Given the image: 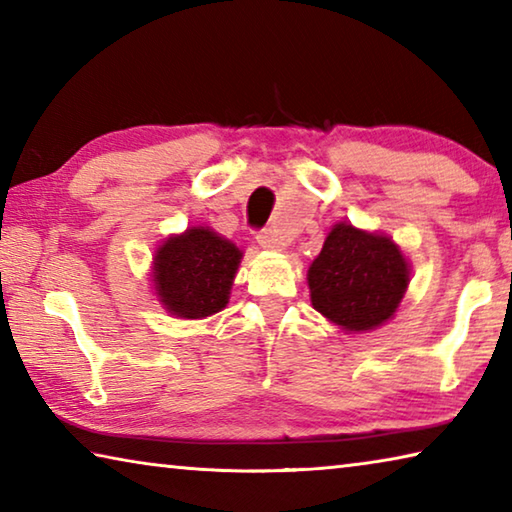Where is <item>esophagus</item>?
<instances>
[{
    "label": "esophagus",
    "mask_w": 512,
    "mask_h": 512,
    "mask_svg": "<svg viewBox=\"0 0 512 512\" xmlns=\"http://www.w3.org/2000/svg\"><path fill=\"white\" fill-rule=\"evenodd\" d=\"M257 244L266 248V250H282L284 248V239L277 235L275 230H259L257 232Z\"/></svg>",
    "instance_id": "esophagus-1"
}]
</instances>
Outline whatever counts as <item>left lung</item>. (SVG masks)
Instances as JSON below:
<instances>
[{
  "instance_id": "obj_1",
  "label": "left lung",
  "mask_w": 512,
  "mask_h": 512,
  "mask_svg": "<svg viewBox=\"0 0 512 512\" xmlns=\"http://www.w3.org/2000/svg\"><path fill=\"white\" fill-rule=\"evenodd\" d=\"M311 305L350 332L379 327L409 287V264L391 239L339 223L309 266Z\"/></svg>"
}]
</instances>
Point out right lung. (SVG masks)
I'll return each mask as SVG.
<instances>
[{
  "instance_id": "add662e5",
  "label": "right lung",
  "mask_w": 512,
  "mask_h": 512,
  "mask_svg": "<svg viewBox=\"0 0 512 512\" xmlns=\"http://www.w3.org/2000/svg\"><path fill=\"white\" fill-rule=\"evenodd\" d=\"M241 250L207 228L164 241L155 253V291L171 314L205 318L228 305Z\"/></svg>"
}]
</instances>
